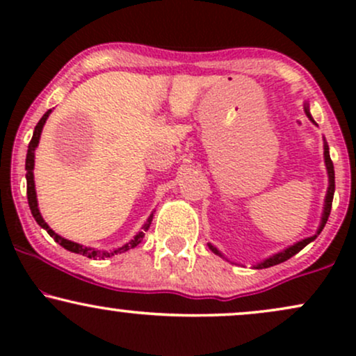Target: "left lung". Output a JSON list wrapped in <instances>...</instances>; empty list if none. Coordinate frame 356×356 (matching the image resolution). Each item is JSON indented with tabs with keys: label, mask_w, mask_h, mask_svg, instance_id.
I'll list each match as a JSON object with an SVG mask.
<instances>
[{
	"label": "left lung",
	"mask_w": 356,
	"mask_h": 356,
	"mask_svg": "<svg viewBox=\"0 0 356 356\" xmlns=\"http://www.w3.org/2000/svg\"><path fill=\"white\" fill-rule=\"evenodd\" d=\"M306 113H308V117L312 118V115H309L308 108H306ZM313 120V118H312ZM314 122V120H313ZM325 162H326V169H328V177H330V187H328V192H326V201H325V211H323V218H321V224H320V229H318V232L314 236H312V238H306L303 241H300V243H296L295 246L284 249L283 252H277V254L271 256L269 259L264 261V263L257 264V269H263V268H269V266H275V264H280V263H284V261H288L289 257H293L295 254H298V252L303 249L306 244H309L312 241H314L318 238V234L323 231V227H325L326 220H328L330 218V212H332V202H333V194H334V169H333V162L332 159H330V152H328V145L325 144ZM209 248L212 249V251L216 252V254H219V251L216 248H212L209 244Z\"/></svg>",
	"instance_id": "1"
}]
</instances>
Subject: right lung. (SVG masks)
I'll return each mask as SVG.
<instances>
[{
    "mask_svg": "<svg viewBox=\"0 0 356 356\" xmlns=\"http://www.w3.org/2000/svg\"><path fill=\"white\" fill-rule=\"evenodd\" d=\"M50 112H51V110H48V112L44 113V115H43L42 118H40V122H38V124H36V127H35L33 137H31L30 144H28L26 164H24V169H26V195H28V204H30L31 214H33L35 220L40 224V226L43 227L44 231L48 232V234L51 236L53 239L56 241V243L60 244V246H63L65 249H68V251H72V252H76V254L87 256V257H90V259H97V257H102V259H104V257H110V256H113V254H118V252H124V251H127V249H130V248H136L137 244L142 241V238H144V236H145L144 232H138V234H137L136 238H134L132 241H130V243H127L125 246L115 249V251H113V252H102V254H100V252L95 251V249L83 248V246H80V244L72 243V241L63 239V238H61V236L56 234V232H53V231L50 229V226H48V224L43 220L42 214H40V211H38V202H36L35 181H33V167H35V149H36V145H38L40 136H42V130H43V125H44V122H47L48 115H50ZM150 222H152V216H150V218L147 219V222H145V226H144V231L149 229Z\"/></svg>",
    "mask_w": 356,
    "mask_h": 356,
    "instance_id": "obj_1",
    "label": "right lung"
}]
</instances>
